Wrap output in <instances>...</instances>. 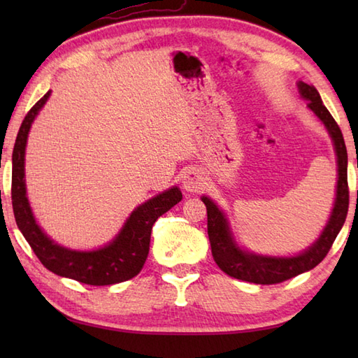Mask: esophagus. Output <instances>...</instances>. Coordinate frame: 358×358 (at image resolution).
<instances>
[{
  "label": "esophagus",
  "mask_w": 358,
  "mask_h": 358,
  "mask_svg": "<svg viewBox=\"0 0 358 358\" xmlns=\"http://www.w3.org/2000/svg\"><path fill=\"white\" fill-rule=\"evenodd\" d=\"M181 183H183L185 191L199 192L204 186V175L200 169H196V167H191V169H187L183 173V181H181Z\"/></svg>",
  "instance_id": "34e87169"
}]
</instances>
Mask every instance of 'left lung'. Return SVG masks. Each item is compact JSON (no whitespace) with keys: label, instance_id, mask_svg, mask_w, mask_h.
I'll return each instance as SVG.
<instances>
[{"label":"left lung","instance_id":"8db88e82","mask_svg":"<svg viewBox=\"0 0 358 358\" xmlns=\"http://www.w3.org/2000/svg\"><path fill=\"white\" fill-rule=\"evenodd\" d=\"M299 92L308 101V108L320 118L322 123L328 129L334 143L337 155L338 178H337V194L334 201V209L331 212L329 222L324 226L320 237L309 246L305 252L294 257H269L248 252L237 246L235 243L229 223L220 210L217 204L208 196H203V203L208 209V235L210 241L212 257H214L218 268L227 275L237 280L249 281L257 285H275L289 280L300 273L314 269L323 258L328 255L334 240L337 238L341 227L345 224L349 208V187H348V152L345 146L343 134H341L336 120L332 118L329 110L324 108L314 86L299 81Z\"/></svg>","mask_w":358,"mask_h":358}]
</instances>
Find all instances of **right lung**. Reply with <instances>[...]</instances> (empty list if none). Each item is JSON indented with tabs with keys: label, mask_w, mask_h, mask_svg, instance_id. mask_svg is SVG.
Listing matches in <instances>:
<instances>
[{
	"label": "right lung",
	"mask_w": 358,
	"mask_h": 358,
	"mask_svg": "<svg viewBox=\"0 0 358 358\" xmlns=\"http://www.w3.org/2000/svg\"><path fill=\"white\" fill-rule=\"evenodd\" d=\"M49 96L50 92L36 101L27 112L15 140L12 154V206L15 222L44 268L57 275L90 286H108L131 280L138 275L148 258L152 226L158 217L180 203L183 195L177 186H173L140 204L129 215L117 237L104 248L96 250H72L57 245L36 224L26 195L24 181L27 135L35 117Z\"/></svg>",
	"instance_id": "1"
}]
</instances>
